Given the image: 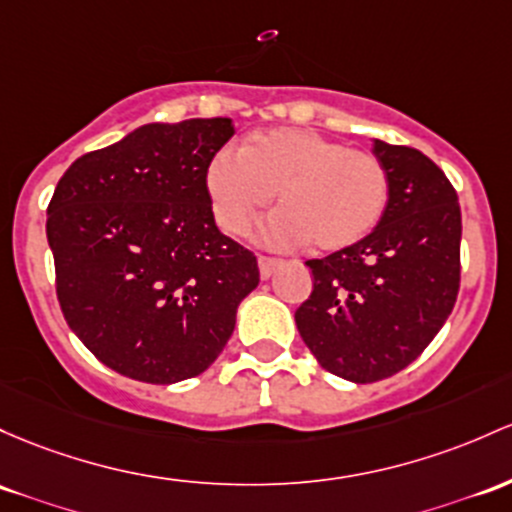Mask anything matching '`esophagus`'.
<instances>
[{"instance_id": "obj_1", "label": "esophagus", "mask_w": 512, "mask_h": 512, "mask_svg": "<svg viewBox=\"0 0 512 512\" xmlns=\"http://www.w3.org/2000/svg\"><path fill=\"white\" fill-rule=\"evenodd\" d=\"M257 265H260V277L262 279H269L274 274V269H277L282 262L277 260V257H267V255H260L257 257Z\"/></svg>"}]
</instances>
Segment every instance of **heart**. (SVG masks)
<instances>
[{"mask_svg":"<svg viewBox=\"0 0 512 512\" xmlns=\"http://www.w3.org/2000/svg\"><path fill=\"white\" fill-rule=\"evenodd\" d=\"M216 223L230 235L245 233L277 192L282 211L265 235L274 243L335 252L367 238L384 218L391 179L367 150L303 128H272L245 140L240 153L221 150L206 170Z\"/></svg>","mask_w":512,"mask_h":512,"instance_id":"obj_1","label":"heart"}]
</instances>
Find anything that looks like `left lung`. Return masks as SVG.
<instances>
[{
	"mask_svg": "<svg viewBox=\"0 0 512 512\" xmlns=\"http://www.w3.org/2000/svg\"><path fill=\"white\" fill-rule=\"evenodd\" d=\"M391 196L367 238L308 260L313 291L296 328L325 372L372 384L406 369L459 294L462 211L445 172L408 145L374 140Z\"/></svg>",
	"mask_w": 512,
	"mask_h": 512,
	"instance_id": "8db88e82",
	"label": "left lung"
}]
</instances>
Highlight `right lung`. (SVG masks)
Instances as JSON below:
<instances>
[{"instance_id": "right-lung-1", "label": "right lung", "mask_w": 512, "mask_h": 512, "mask_svg": "<svg viewBox=\"0 0 512 512\" xmlns=\"http://www.w3.org/2000/svg\"><path fill=\"white\" fill-rule=\"evenodd\" d=\"M230 119L148 123L77 157L48 204L55 291L72 333L128 379L177 384L211 367L257 257L213 221L206 170Z\"/></svg>"}]
</instances>
